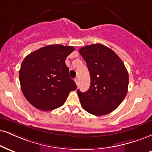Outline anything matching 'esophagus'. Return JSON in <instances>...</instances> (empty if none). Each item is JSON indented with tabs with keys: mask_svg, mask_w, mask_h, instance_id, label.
<instances>
[{
	"mask_svg": "<svg viewBox=\"0 0 152 152\" xmlns=\"http://www.w3.org/2000/svg\"><path fill=\"white\" fill-rule=\"evenodd\" d=\"M75 82L76 85H78V79H77V78H75Z\"/></svg>",
	"mask_w": 152,
	"mask_h": 152,
	"instance_id": "obj_1",
	"label": "esophagus"
}]
</instances>
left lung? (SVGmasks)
Wrapping results in <instances>:
<instances>
[{"label":"left lung","mask_w":152,"mask_h":152,"mask_svg":"<svg viewBox=\"0 0 152 152\" xmlns=\"http://www.w3.org/2000/svg\"><path fill=\"white\" fill-rule=\"evenodd\" d=\"M90 74L91 85L86 92L77 89L82 106L92 115L110 113L121 104L128 92V72L113 50L101 44L79 50Z\"/></svg>","instance_id":"left-lung-1"}]
</instances>
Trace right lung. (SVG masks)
Wrapping results in <instances>:
<instances>
[{
    "label": "right lung",
    "mask_w": 152,
    "mask_h": 152,
    "mask_svg": "<svg viewBox=\"0 0 152 152\" xmlns=\"http://www.w3.org/2000/svg\"><path fill=\"white\" fill-rule=\"evenodd\" d=\"M75 48L48 45L29 53L22 61L20 86L24 96L37 109L48 111L63 105L77 86L69 76L65 59Z\"/></svg>",
    "instance_id": "1"
}]
</instances>
